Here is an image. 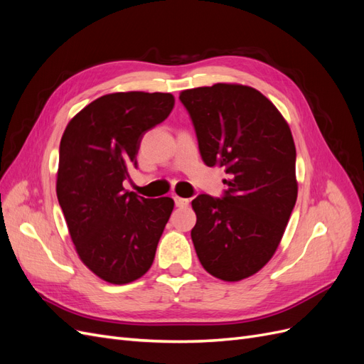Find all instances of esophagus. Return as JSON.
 <instances>
[{
    "mask_svg": "<svg viewBox=\"0 0 364 364\" xmlns=\"http://www.w3.org/2000/svg\"><path fill=\"white\" fill-rule=\"evenodd\" d=\"M174 203H176V206L183 208V206H188L190 200L188 199H183V197H179V196H174Z\"/></svg>",
    "mask_w": 364,
    "mask_h": 364,
    "instance_id": "obj_1",
    "label": "esophagus"
}]
</instances>
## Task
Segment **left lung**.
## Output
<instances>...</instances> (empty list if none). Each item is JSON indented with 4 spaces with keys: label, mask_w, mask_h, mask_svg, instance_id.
<instances>
[{
    "label": "left lung",
    "mask_w": 364,
    "mask_h": 364,
    "mask_svg": "<svg viewBox=\"0 0 364 364\" xmlns=\"http://www.w3.org/2000/svg\"><path fill=\"white\" fill-rule=\"evenodd\" d=\"M203 162L229 179L222 199L199 194L191 238L203 269L223 281L261 270L278 249L296 203V149L287 121L250 86L182 91Z\"/></svg>",
    "instance_id": "8db88e82"
}]
</instances>
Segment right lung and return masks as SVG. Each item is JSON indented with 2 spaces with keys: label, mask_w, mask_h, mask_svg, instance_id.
I'll return each mask as SVG.
<instances>
[{
  "label": "right lung",
  "mask_w": 364,
  "mask_h": 364,
  "mask_svg": "<svg viewBox=\"0 0 364 364\" xmlns=\"http://www.w3.org/2000/svg\"><path fill=\"white\" fill-rule=\"evenodd\" d=\"M164 92H115L83 107L63 132L58 199L85 266L111 284L141 278L155 259L171 215L170 197L146 199L124 190L139 142L171 112Z\"/></svg>",
  "instance_id": "obj_1"
}]
</instances>
